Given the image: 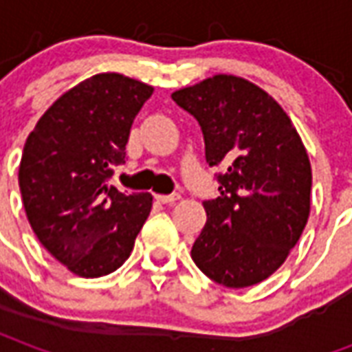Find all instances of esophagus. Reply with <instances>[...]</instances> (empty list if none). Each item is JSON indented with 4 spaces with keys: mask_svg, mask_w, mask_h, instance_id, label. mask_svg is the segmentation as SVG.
<instances>
[{
    "mask_svg": "<svg viewBox=\"0 0 352 352\" xmlns=\"http://www.w3.org/2000/svg\"><path fill=\"white\" fill-rule=\"evenodd\" d=\"M154 198L158 199L160 204H175L179 199V194H156Z\"/></svg>",
    "mask_w": 352,
    "mask_h": 352,
    "instance_id": "1",
    "label": "esophagus"
}]
</instances>
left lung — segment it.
Wrapping results in <instances>:
<instances>
[{
    "mask_svg": "<svg viewBox=\"0 0 352 352\" xmlns=\"http://www.w3.org/2000/svg\"><path fill=\"white\" fill-rule=\"evenodd\" d=\"M171 98L198 120L209 168H222L192 260L219 285L252 287L279 270L307 224L305 146L279 103L241 77L214 75Z\"/></svg>",
    "mask_w": 352,
    "mask_h": 352,
    "instance_id": "1",
    "label": "left lung"
}]
</instances>
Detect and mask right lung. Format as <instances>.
Instances as JSON below:
<instances>
[{
  "label": "right lung",
  "mask_w": 352,
  "mask_h": 352,
  "mask_svg": "<svg viewBox=\"0 0 352 352\" xmlns=\"http://www.w3.org/2000/svg\"><path fill=\"white\" fill-rule=\"evenodd\" d=\"M153 87L100 73L58 98L28 135L19 184L47 251L79 277L115 272L130 256L153 196L109 184L126 160L133 118Z\"/></svg>",
  "instance_id": "1"
}]
</instances>
